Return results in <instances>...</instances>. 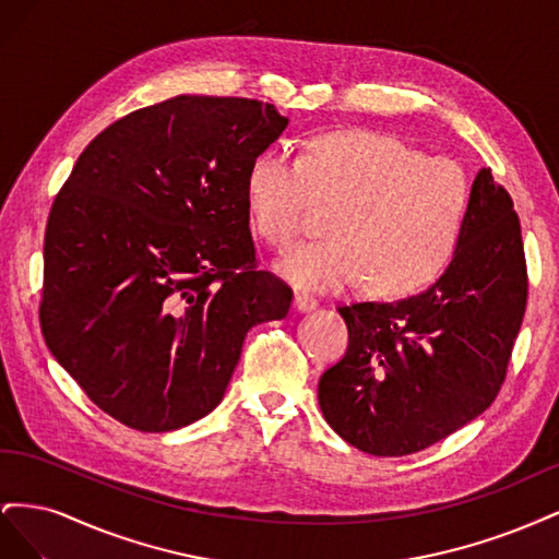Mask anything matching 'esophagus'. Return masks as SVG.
Listing matches in <instances>:
<instances>
[{
	"instance_id": "1",
	"label": "esophagus",
	"mask_w": 559,
	"mask_h": 559,
	"mask_svg": "<svg viewBox=\"0 0 559 559\" xmlns=\"http://www.w3.org/2000/svg\"><path fill=\"white\" fill-rule=\"evenodd\" d=\"M317 306H319V302L308 294H296V298H294L296 312H312V310H317Z\"/></svg>"
}]
</instances>
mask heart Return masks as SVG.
<instances>
[{
    "label": "heart",
    "instance_id": "obj_1",
    "mask_svg": "<svg viewBox=\"0 0 559 559\" xmlns=\"http://www.w3.org/2000/svg\"><path fill=\"white\" fill-rule=\"evenodd\" d=\"M249 224L273 247L289 245L312 205L335 210L331 238L300 242L277 273L302 292H337L366 277L380 294L413 292L433 280L460 242L471 183L448 156H421L392 134L329 132L300 158L270 146L245 181Z\"/></svg>",
    "mask_w": 559,
    "mask_h": 559
}]
</instances>
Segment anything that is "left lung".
Instances as JSON below:
<instances>
[{
	"instance_id": "obj_1",
	"label": "left lung",
	"mask_w": 559,
	"mask_h": 559,
	"mask_svg": "<svg viewBox=\"0 0 559 559\" xmlns=\"http://www.w3.org/2000/svg\"><path fill=\"white\" fill-rule=\"evenodd\" d=\"M527 308L520 218L489 167L473 179L460 242L429 289L337 308L349 345L319 378V408L361 452L425 450L497 399Z\"/></svg>"
}]
</instances>
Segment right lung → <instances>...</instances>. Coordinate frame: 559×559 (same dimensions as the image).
<instances>
[{
    "label": "right lung",
    "mask_w": 559,
    "mask_h": 559,
    "mask_svg": "<svg viewBox=\"0 0 559 559\" xmlns=\"http://www.w3.org/2000/svg\"><path fill=\"white\" fill-rule=\"evenodd\" d=\"M289 118L247 97L177 95L111 123L48 214L41 333L88 399L163 433L222 403L251 326L294 292L257 267L245 181Z\"/></svg>",
    "instance_id": "add662e5"
}]
</instances>
